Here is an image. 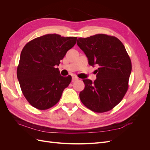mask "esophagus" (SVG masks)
<instances>
[{"mask_svg":"<svg viewBox=\"0 0 150 150\" xmlns=\"http://www.w3.org/2000/svg\"><path fill=\"white\" fill-rule=\"evenodd\" d=\"M79 78H77V77L76 76H72V81H76V80H78Z\"/></svg>","mask_w":150,"mask_h":150,"instance_id":"esophagus-1","label":"esophagus"}]
</instances>
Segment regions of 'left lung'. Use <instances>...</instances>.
Wrapping results in <instances>:
<instances>
[{
	"label": "left lung",
	"instance_id": "left-lung-1",
	"mask_svg": "<svg viewBox=\"0 0 150 150\" xmlns=\"http://www.w3.org/2000/svg\"><path fill=\"white\" fill-rule=\"evenodd\" d=\"M77 44L88 59L90 66L98 67L96 79H83L79 98L84 105L96 112L115 107L128 89L131 62L124 45L114 36L98 34L79 38Z\"/></svg>",
	"mask_w": 150,
	"mask_h": 150
}]
</instances>
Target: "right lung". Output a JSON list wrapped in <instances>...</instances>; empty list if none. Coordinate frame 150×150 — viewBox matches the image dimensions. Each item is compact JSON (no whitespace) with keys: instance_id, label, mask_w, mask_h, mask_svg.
<instances>
[{"instance_id":"obj_1","label":"right lung","mask_w":150,"mask_h":150,"mask_svg":"<svg viewBox=\"0 0 150 150\" xmlns=\"http://www.w3.org/2000/svg\"><path fill=\"white\" fill-rule=\"evenodd\" d=\"M76 37L46 34L27 43L17 69L22 92L33 107L45 110L56 104L71 76L63 77L57 66L76 43Z\"/></svg>"}]
</instances>
